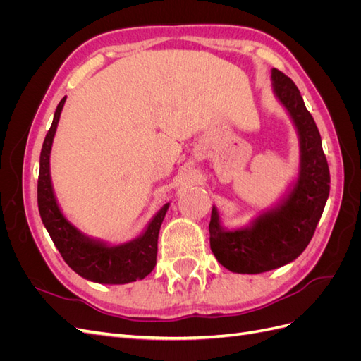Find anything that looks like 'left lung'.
<instances>
[{
  "mask_svg": "<svg viewBox=\"0 0 361 361\" xmlns=\"http://www.w3.org/2000/svg\"><path fill=\"white\" fill-rule=\"evenodd\" d=\"M272 93L297 130L300 166L285 194L247 226L227 228L212 206L209 243L220 264L238 274H260L297 259L318 226L330 194V170L318 126L293 81L271 69Z\"/></svg>",
  "mask_w": 361,
  "mask_h": 361,
  "instance_id": "1",
  "label": "left lung"
}]
</instances>
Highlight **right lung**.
<instances>
[{"label": "right lung", "mask_w": 361, "mask_h": 361, "mask_svg": "<svg viewBox=\"0 0 361 361\" xmlns=\"http://www.w3.org/2000/svg\"><path fill=\"white\" fill-rule=\"evenodd\" d=\"M64 102L66 96L54 113L52 125L40 152L37 204L42 223L64 262L82 279L102 285H125L145 279L157 265L158 235L170 203L164 204L150 218L145 231L137 238L122 244H110L104 239L92 238L73 226L61 211L51 179V150Z\"/></svg>", "instance_id": "1"}]
</instances>
